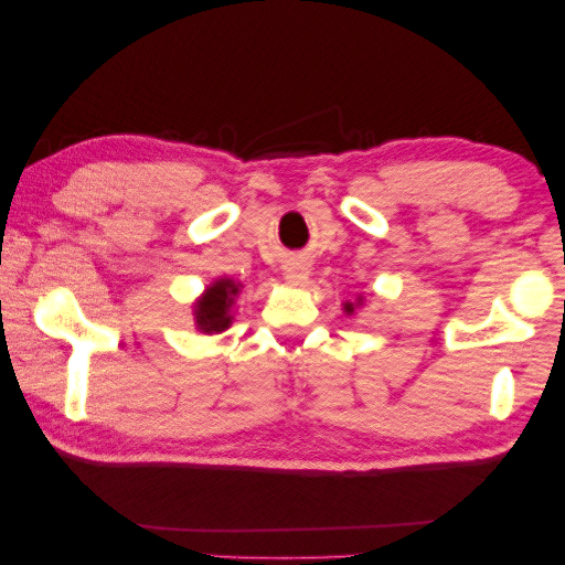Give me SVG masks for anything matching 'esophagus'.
Returning a JSON list of instances; mask_svg holds the SVG:
<instances>
[{"instance_id":"1","label":"esophagus","mask_w":565,"mask_h":565,"mask_svg":"<svg viewBox=\"0 0 565 565\" xmlns=\"http://www.w3.org/2000/svg\"><path fill=\"white\" fill-rule=\"evenodd\" d=\"M310 275V265L305 260H290L282 267V280L288 285H302Z\"/></svg>"}]
</instances>
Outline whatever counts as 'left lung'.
<instances>
[{"mask_svg": "<svg viewBox=\"0 0 565 565\" xmlns=\"http://www.w3.org/2000/svg\"><path fill=\"white\" fill-rule=\"evenodd\" d=\"M360 305H363V295H358V298H355L353 302L345 300V302H343V312H345V316H353V312L360 308Z\"/></svg>", "mask_w": 565, "mask_h": 565, "instance_id": "1", "label": "left lung"}]
</instances>
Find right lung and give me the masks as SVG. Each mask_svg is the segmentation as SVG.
<instances>
[{"label": "right lung", "instance_id": "obj_1", "mask_svg": "<svg viewBox=\"0 0 565 565\" xmlns=\"http://www.w3.org/2000/svg\"><path fill=\"white\" fill-rule=\"evenodd\" d=\"M243 292V282L233 280V277L222 275L215 277L200 298L192 302V316H195V328L205 335H217V332L227 330L235 320L237 298Z\"/></svg>", "mask_w": 565, "mask_h": 565}]
</instances>
